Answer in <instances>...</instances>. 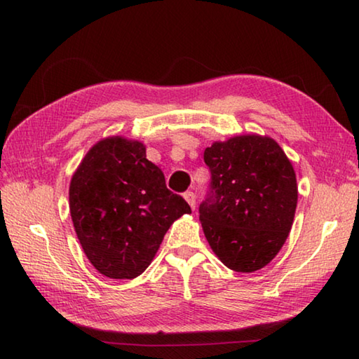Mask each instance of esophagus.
<instances>
[{"label":"esophagus","mask_w":359,"mask_h":359,"mask_svg":"<svg viewBox=\"0 0 359 359\" xmlns=\"http://www.w3.org/2000/svg\"><path fill=\"white\" fill-rule=\"evenodd\" d=\"M184 198L187 199V203L190 204V208L194 210V208H196V194H194L193 191H187V193H184Z\"/></svg>","instance_id":"obj_1"}]
</instances>
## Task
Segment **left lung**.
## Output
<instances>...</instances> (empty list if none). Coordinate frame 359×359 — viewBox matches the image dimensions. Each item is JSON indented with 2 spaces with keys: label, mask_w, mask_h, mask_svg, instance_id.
Masks as SVG:
<instances>
[{
  "label": "left lung",
  "mask_w": 359,
  "mask_h": 359,
  "mask_svg": "<svg viewBox=\"0 0 359 359\" xmlns=\"http://www.w3.org/2000/svg\"><path fill=\"white\" fill-rule=\"evenodd\" d=\"M210 190L199 205L204 236L236 272L269 264L288 238L297 204L293 165L274 139L234 136L204 150Z\"/></svg>",
  "instance_id": "8db88e82"
}]
</instances>
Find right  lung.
Returning a JSON list of instances; mask_svg holds the SVG:
<instances>
[{
  "label": "right lung",
  "mask_w": 359,
  "mask_h": 359,
  "mask_svg": "<svg viewBox=\"0 0 359 359\" xmlns=\"http://www.w3.org/2000/svg\"><path fill=\"white\" fill-rule=\"evenodd\" d=\"M69 212L90 263L109 278L147 269L169 226L190 205L168 190L145 145L121 136L101 139L72 174Z\"/></svg>",
  "instance_id": "1"
}]
</instances>
